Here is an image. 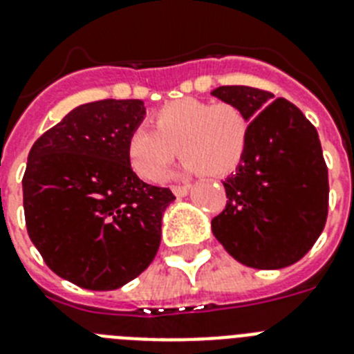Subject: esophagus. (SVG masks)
Returning <instances> with one entry per match:
<instances>
[{
    "instance_id": "1",
    "label": "esophagus",
    "mask_w": 354,
    "mask_h": 354,
    "mask_svg": "<svg viewBox=\"0 0 354 354\" xmlns=\"http://www.w3.org/2000/svg\"><path fill=\"white\" fill-rule=\"evenodd\" d=\"M189 191H191V185L172 187V192H174V196H176V198H183V196L189 194Z\"/></svg>"
}]
</instances>
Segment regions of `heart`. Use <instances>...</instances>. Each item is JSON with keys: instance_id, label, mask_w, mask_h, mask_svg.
Masks as SVG:
<instances>
[{"instance_id": "b5f03b06", "label": "heart", "mask_w": 354, "mask_h": 354, "mask_svg": "<svg viewBox=\"0 0 354 354\" xmlns=\"http://www.w3.org/2000/svg\"><path fill=\"white\" fill-rule=\"evenodd\" d=\"M154 126H136L127 136V158L138 176L158 182L178 147L185 172L225 176L239 167L250 142V120L239 106L178 99L154 113Z\"/></svg>"}]
</instances>
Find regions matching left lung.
I'll return each instance as SVG.
<instances>
[{"mask_svg":"<svg viewBox=\"0 0 354 354\" xmlns=\"http://www.w3.org/2000/svg\"><path fill=\"white\" fill-rule=\"evenodd\" d=\"M250 120L239 167L223 182L227 207L212 219L223 248L245 266L279 270L302 259L328 219L329 182L319 133L295 104L250 86L212 91Z\"/></svg>","mask_w":354,"mask_h":354,"instance_id":"left-lung-1","label":"left lung"}]
</instances>
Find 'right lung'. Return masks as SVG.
Masks as SVG:
<instances>
[{"instance_id":"obj_1","label":"right lung","mask_w":354,"mask_h":354,"mask_svg":"<svg viewBox=\"0 0 354 354\" xmlns=\"http://www.w3.org/2000/svg\"><path fill=\"white\" fill-rule=\"evenodd\" d=\"M144 117L136 99L82 104L28 153V236L53 273L86 290L124 286L158 252L174 194L142 182L127 158V136Z\"/></svg>"}]
</instances>
